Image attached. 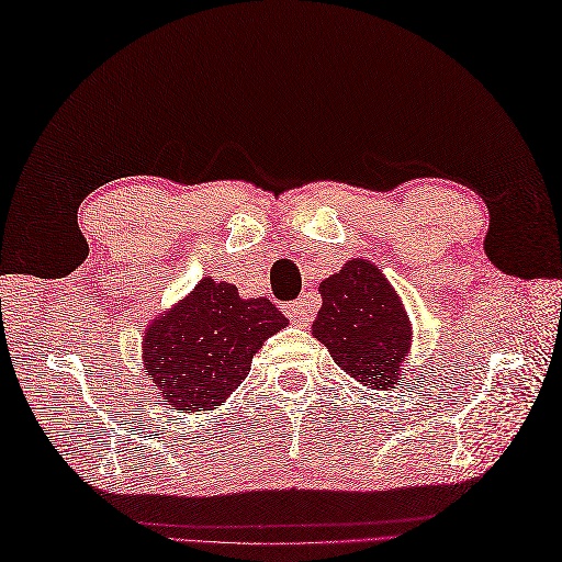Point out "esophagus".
<instances>
[{
    "mask_svg": "<svg viewBox=\"0 0 562 562\" xmlns=\"http://www.w3.org/2000/svg\"><path fill=\"white\" fill-rule=\"evenodd\" d=\"M285 315H289L293 325L307 327L313 323V303L307 301V297H297V301H293L289 307H285Z\"/></svg>",
    "mask_w": 562,
    "mask_h": 562,
    "instance_id": "obj_1",
    "label": "esophagus"
}]
</instances>
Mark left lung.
<instances>
[{
    "label": "left lung",
    "instance_id": "1",
    "mask_svg": "<svg viewBox=\"0 0 562 562\" xmlns=\"http://www.w3.org/2000/svg\"><path fill=\"white\" fill-rule=\"evenodd\" d=\"M323 307L313 337L353 381L371 391L403 383L412 347V323L403 297L369 259H349L319 283Z\"/></svg>",
    "mask_w": 562,
    "mask_h": 562
}]
</instances>
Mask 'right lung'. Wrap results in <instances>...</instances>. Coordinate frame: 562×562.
I'll use <instances>...</instances> for the list:
<instances>
[{
    "instance_id": "obj_1",
    "label": "right lung",
    "mask_w": 562,
    "mask_h": 562,
    "mask_svg": "<svg viewBox=\"0 0 562 562\" xmlns=\"http://www.w3.org/2000/svg\"><path fill=\"white\" fill-rule=\"evenodd\" d=\"M289 325L267 297L203 277L143 335V369L171 409L209 412L231 397L265 341Z\"/></svg>"
}]
</instances>
